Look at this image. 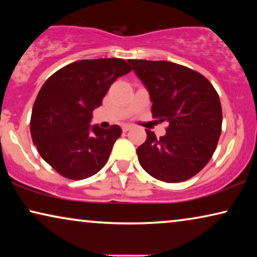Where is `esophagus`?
I'll list each match as a JSON object with an SVG mask.
<instances>
[{
    "label": "esophagus",
    "instance_id": "obj_1",
    "mask_svg": "<svg viewBox=\"0 0 257 257\" xmlns=\"http://www.w3.org/2000/svg\"><path fill=\"white\" fill-rule=\"evenodd\" d=\"M121 128H122V131H124V132H127L132 128V125H122Z\"/></svg>",
    "mask_w": 257,
    "mask_h": 257
}]
</instances>
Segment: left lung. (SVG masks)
<instances>
[{
	"label": "left lung",
	"mask_w": 257,
	"mask_h": 257,
	"mask_svg": "<svg viewBox=\"0 0 257 257\" xmlns=\"http://www.w3.org/2000/svg\"><path fill=\"white\" fill-rule=\"evenodd\" d=\"M128 63L149 90L153 118L168 122L160 138L146 130V142L137 149L139 164L158 180H188L215 152L222 126L219 94L205 76L187 66L145 59Z\"/></svg>",
	"instance_id": "8db88e82"
}]
</instances>
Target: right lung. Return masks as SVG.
Masks as SVG:
<instances>
[{
  "instance_id": "add662e5",
  "label": "right lung",
  "mask_w": 257,
  "mask_h": 257,
  "mask_svg": "<svg viewBox=\"0 0 257 257\" xmlns=\"http://www.w3.org/2000/svg\"><path fill=\"white\" fill-rule=\"evenodd\" d=\"M130 71L121 58L83 59L59 69L41 87L31 113V138L62 177L82 180L107 163L121 128L91 127L90 120L112 83Z\"/></svg>"
}]
</instances>
